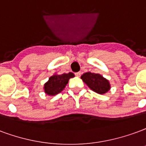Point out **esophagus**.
Listing matches in <instances>:
<instances>
[{"instance_id": "esophagus-1", "label": "esophagus", "mask_w": 146, "mask_h": 146, "mask_svg": "<svg viewBox=\"0 0 146 146\" xmlns=\"http://www.w3.org/2000/svg\"><path fill=\"white\" fill-rule=\"evenodd\" d=\"M75 75H76V76H80V75H81V73H80V72H77V73H75Z\"/></svg>"}]
</instances>
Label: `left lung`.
Instances as JSON below:
<instances>
[{
    "instance_id": "obj_1",
    "label": "left lung",
    "mask_w": 146,
    "mask_h": 146,
    "mask_svg": "<svg viewBox=\"0 0 146 146\" xmlns=\"http://www.w3.org/2000/svg\"><path fill=\"white\" fill-rule=\"evenodd\" d=\"M81 79L93 91L99 94H104L111 89L109 80L99 73L87 72L82 75Z\"/></svg>"
}]
</instances>
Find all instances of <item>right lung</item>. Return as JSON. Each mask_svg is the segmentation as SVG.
I'll return each instance as SVG.
<instances>
[{
	"label": "right lung",
	"mask_w": 146,
	"mask_h": 146,
	"mask_svg": "<svg viewBox=\"0 0 146 146\" xmlns=\"http://www.w3.org/2000/svg\"><path fill=\"white\" fill-rule=\"evenodd\" d=\"M73 73L57 74L55 73L48 78V80L44 84V92L48 96H55L62 91L66 86L70 78L74 77Z\"/></svg>",
	"instance_id": "right-lung-1"
}]
</instances>
